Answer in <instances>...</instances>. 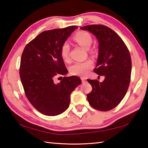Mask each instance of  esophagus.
<instances>
[{"instance_id":"esophagus-1","label":"esophagus","mask_w":148,"mask_h":148,"mask_svg":"<svg viewBox=\"0 0 148 148\" xmlns=\"http://www.w3.org/2000/svg\"><path fill=\"white\" fill-rule=\"evenodd\" d=\"M81 79H82V83H85V82H86V80L85 78H84V77H82V78H81Z\"/></svg>"}]
</instances>
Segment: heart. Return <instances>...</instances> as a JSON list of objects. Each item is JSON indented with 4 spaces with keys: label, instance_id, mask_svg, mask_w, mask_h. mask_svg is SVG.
Returning <instances> with one entry per match:
<instances>
[{
    "label": "heart",
    "instance_id": "b5f03b06",
    "mask_svg": "<svg viewBox=\"0 0 148 148\" xmlns=\"http://www.w3.org/2000/svg\"><path fill=\"white\" fill-rule=\"evenodd\" d=\"M74 42L77 43L83 48L88 49L91 53H95L94 48H90L92 43V37L88 32L79 31L74 34L72 38ZM60 56L64 62H69L70 60V47L67 43H63L60 48ZM93 66V62L91 60H86L83 62H77L71 66V73L74 76H85Z\"/></svg>",
    "mask_w": 148,
    "mask_h": 148
}]
</instances>
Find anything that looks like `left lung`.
<instances>
[{
	"label": "left lung",
	"instance_id": "left-lung-1",
	"mask_svg": "<svg viewBox=\"0 0 148 148\" xmlns=\"http://www.w3.org/2000/svg\"><path fill=\"white\" fill-rule=\"evenodd\" d=\"M90 32L99 42V55L94 72L105 76L98 80L87 79L92 90L87 94L90 105L100 111H109L123 100L128 90L132 72V60L121 38L107 26L90 25L80 27Z\"/></svg>",
	"mask_w": 148,
	"mask_h": 148
}]
</instances>
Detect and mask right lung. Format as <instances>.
Instances as JSON below:
<instances>
[{"label":"right lung","instance_id":"right-lung-1","mask_svg":"<svg viewBox=\"0 0 148 148\" xmlns=\"http://www.w3.org/2000/svg\"><path fill=\"white\" fill-rule=\"evenodd\" d=\"M77 27L69 26L43 31L27 43L22 54L20 77L25 94L42 114L55 116L69 108L71 94L82 83L77 76L64 77L54 83L57 75L68 71L60 56V48Z\"/></svg>","mask_w":148,"mask_h":148}]
</instances>
